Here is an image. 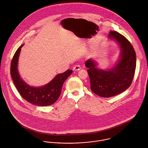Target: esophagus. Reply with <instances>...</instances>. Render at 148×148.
<instances>
[{"instance_id": "34e87169", "label": "esophagus", "mask_w": 148, "mask_h": 148, "mask_svg": "<svg viewBox=\"0 0 148 148\" xmlns=\"http://www.w3.org/2000/svg\"><path fill=\"white\" fill-rule=\"evenodd\" d=\"M80 69H81V68H80L79 65H75L73 68V70H74V71H79V70H80Z\"/></svg>"}]
</instances>
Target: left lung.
I'll list each match as a JSON object with an SVG mask.
<instances>
[{
    "label": "left lung",
    "mask_w": 148,
    "mask_h": 148,
    "mask_svg": "<svg viewBox=\"0 0 148 148\" xmlns=\"http://www.w3.org/2000/svg\"><path fill=\"white\" fill-rule=\"evenodd\" d=\"M108 38L115 41L120 48L118 60L112 68L97 67L93 58L86 62L91 83V89L102 97H110L125 91L131 85L136 65V53L133 46L122 34L110 31Z\"/></svg>",
    "instance_id": "8db88e82"
}]
</instances>
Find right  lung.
<instances>
[{
  "label": "right lung",
  "mask_w": 148,
  "mask_h": 148,
  "mask_svg": "<svg viewBox=\"0 0 148 148\" xmlns=\"http://www.w3.org/2000/svg\"><path fill=\"white\" fill-rule=\"evenodd\" d=\"M24 45L20 46L15 52L11 64V75L13 83L21 96L27 101L38 106H48L56 102L62 91V87L66 79L73 73L67 70L58 74L49 83L40 87L29 85L21 77L18 70V58Z\"/></svg>",
  "instance_id": "1"
}]
</instances>
